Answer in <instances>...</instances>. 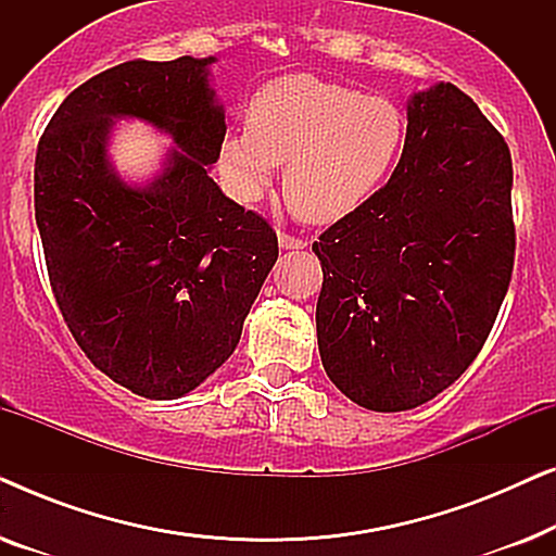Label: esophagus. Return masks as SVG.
I'll return each mask as SVG.
<instances>
[{"instance_id":"1","label":"esophagus","mask_w":556,"mask_h":556,"mask_svg":"<svg viewBox=\"0 0 556 556\" xmlns=\"http://www.w3.org/2000/svg\"><path fill=\"white\" fill-rule=\"evenodd\" d=\"M278 245L283 250H303L306 248V240H299V238H293V235L278 232Z\"/></svg>"}]
</instances>
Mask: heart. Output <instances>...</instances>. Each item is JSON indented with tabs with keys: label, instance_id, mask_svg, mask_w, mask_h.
Segmentation results:
<instances>
[{
	"label": "heart",
	"instance_id": "1",
	"mask_svg": "<svg viewBox=\"0 0 556 556\" xmlns=\"http://www.w3.org/2000/svg\"><path fill=\"white\" fill-rule=\"evenodd\" d=\"M405 147L392 101L314 75H280L250 101L248 126L219 147V172L240 200H255L286 164L283 194L306 223L329 225L375 197Z\"/></svg>",
	"mask_w": 556,
	"mask_h": 556
}]
</instances>
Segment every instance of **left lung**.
Wrapping results in <instances>:
<instances>
[{"instance_id":"1","label":"left lung","mask_w":556,"mask_h":556,"mask_svg":"<svg viewBox=\"0 0 556 556\" xmlns=\"http://www.w3.org/2000/svg\"><path fill=\"white\" fill-rule=\"evenodd\" d=\"M511 181L504 136L463 90L407 98L390 181L314 242L318 354L349 400L402 413L470 367L511 280Z\"/></svg>"}]
</instances>
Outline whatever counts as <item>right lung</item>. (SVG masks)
I'll use <instances>...</instances> for the list:
<instances>
[{
    "label": "right lung",
    "instance_id": "add662e5",
    "mask_svg": "<svg viewBox=\"0 0 556 556\" xmlns=\"http://www.w3.org/2000/svg\"><path fill=\"white\" fill-rule=\"evenodd\" d=\"M210 58L131 60L60 103L35 159V219L67 329L103 375L177 400L223 367L278 261V238L210 177L225 109ZM118 119L173 139L149 180L110 159Z\"/></svg>",
    "mask_w": 556,
    "mask_h": 556
}]
</instances>
